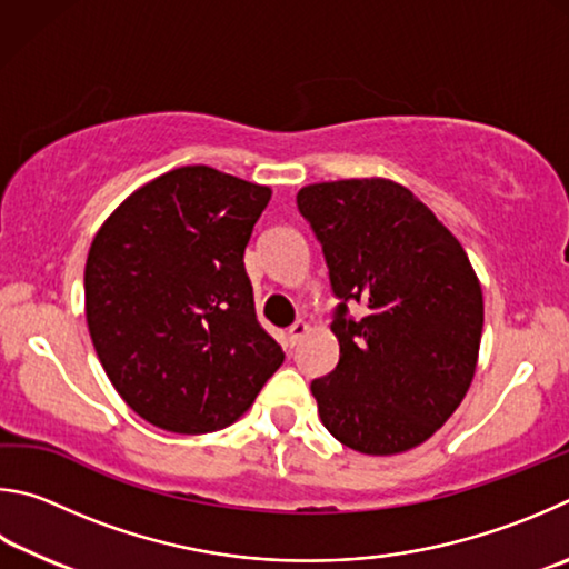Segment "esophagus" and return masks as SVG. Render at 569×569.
<instances>
[{
  "label": "esophagus",
  "instance_id": "obj_1",
  "mask_svg": "<svg viewBox=\"0 0 569 569\" xmlns=\"http://www.w3.org/2000/svg\"><path fill=\"white\" fill-rule=\"evenodd\" d=\"M307 332H310V325H307V322H295L290 330H287V342H290V347H295Z\"/></svg>",
  "mask_w": 569,
  "mask_h": 569
}]
</instances>
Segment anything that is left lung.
<instances>
[{
  "instance_id": "1",
  "label": "left lung",
  "mask_w": 569,
  "mask_h": 569,
  "mask_svg": "<svg viewBox=\"0 0 569 569\" xmlns=\"http://www.w3.org/2000/svg\"><path fill=\"white\" fill-rule=\"evenodd\" d=\"M340 305V362L312 382L322 425L365 455H397L440 430L465 400L485 322L462 244L392 179H340L297 192ZM347 301L366 315L355 321Z\"/></svg>"
}]
</instances>
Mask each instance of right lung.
Segmentation results:
<instances>
[{"label": "right lung", "mask_w": 569, "mask_h": 569, "mask_svg": "<svg viewBox=\"0 0 569 569\" xmlns=\"http://www.w3.org/2000/svg\"><path fill=\"white\" fill-rule=\"evenodd\" d=\"M272 189L192 164L152 179L92 239L84 312L119 397L149 425L239 420L284 352L257 322L244 247Z\"/></svg>", "instance_id": "add662e5"}]
</instances>
